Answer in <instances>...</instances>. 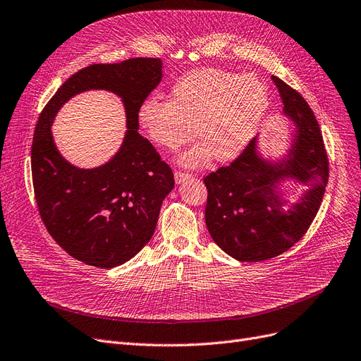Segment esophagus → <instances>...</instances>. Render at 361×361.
<instances>
[{
	"label": "esophagus",
	"instance_id": "esophagus-1",
	"mask_svg": "<svg viewBox=\"0 0 361 361\" xmlns=\"http://www.w3.org/2000/svg\"><path fill=\"white\" fill-rule=\"evenodd\" d=\"M173 178H176L177 184H183L185 180H190L192 176L190 173H184V172H176L173 173Z\"/></svg>",
	"mask_w": 361,
	"mask_h": 361
}]
</instances>
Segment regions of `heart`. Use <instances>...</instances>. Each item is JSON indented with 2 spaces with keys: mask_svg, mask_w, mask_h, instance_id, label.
Segmentation results:
<instances>
[{
  "mask_svg": "<svg viewBox=\"0 0 361 361\" xmlns=\"http://www.w3.org/2000/svg\"><path fill=\"white\" fill-rule=\"evenodd\" d=\"M269 110V92L255 75L217 68L189 73L172 86L169 101L144 99L137 111L141 129L156 145L176 150L199 138L177 157L184 168H201L214 156L231 162L259 133Z\"/></svg>",
  "mask_w": 361,
  "mask_h": 361,
  "instance_id": "obj_1",
  "label": "heart"
}]
</instances>
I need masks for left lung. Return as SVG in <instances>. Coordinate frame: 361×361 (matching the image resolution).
Instances as JSON below:
<instances>
[{"label": "left lung", "instance_id": "8db88e82", "mask_svg": "<svg viewBox=\"0 0 361 361\" xmlns=\"http://www.w3.org/2000/svg\"><path fill=\"white\" fill-rule=\"evenodd\" d=\"M272 80L291 125L286 152L263 154L257 135L231 166L204 180L208 232L239 262L268 260L295 245L317 216L329 177L323 135L310 105L283 80ZM287 182L305 185L293 203L282 192Z\"/></svg>", "mask_w": 361, "mask_h": 361}]
</instances>
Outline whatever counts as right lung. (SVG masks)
<instances>
[{
    "mask_svg": "<svg viewBox=\"0 0 361 361\" xmlns=\"http://www.w3.org/2000/svg\"><path fill=\"white\" fill-rule=\"evenodd\" d=\"M162 59L133 58L95 63L71 75L44 106L34 132L31 166L39 216L51 238L74 259L111 269L150 241L173 173L149 140L138 133L137 111L164 75ZM106 90L124 104L127 132L105 164L78 169L52 140L51 125L71 97Z\"/></svg>",
    "mask_w": 361,
    "mask_h": 361,
    "instance_id": "1",
    "label": "right lung"
}]
</instances>
